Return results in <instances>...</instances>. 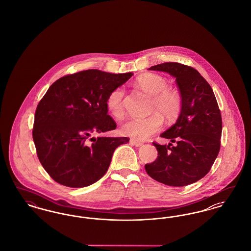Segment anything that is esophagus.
Masks as SVG:
<instances>
[{
	"mask_svg": "<svg viewBox=\"0 0 251 251\" xmlns=\"http://www.w3.org/2000/svg\"><path fill=\"white\" fill-rule=\"evenodd\" d=\"M130 143H131V145H133V146H135V147H141V146L143 145V142L137 141V140H135V139H131V140H130Z\"/></svg>",
	"mask_w": 251,
	"mask_h": 251,
	"instance_id": "1",
	"label": "esophagus"
}]
</instances>
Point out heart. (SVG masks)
Listing matches in <instances>:
<instances>
[{"mask_svg": "<svg viewBox=\"0 0 251 251\" xmlns=\"http://www.w3.org/2000/svg\"><path fill=\"white\" fill-rule=\"evenodd\" d=\"M138 88L145 93L152 96L151 112L157 111L167 120H174L179 115L181 107V99L179 93L167 87V81L156 73H147L139 76L135 82ZM124 91L117 88L108 96L106 100L109 113L121 119L124 116L123 100ZM164 120L158 113H154L143 119H131L121 126V132L135 140H147L163 127Z\"/></svg>", "mask_w": 251, "mask_h": 251, "instance_id": "obj_1", "label": "heart"}]
</instances>
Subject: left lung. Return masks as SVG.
<instances>
[{"mask_svg": "<svg viewBox=\"0 0 251 251\" xmlns=\"http://www.w3.org/2000/svg\"><path fill=\"white\" fill-rule=\"evenodd\" d=\"M150 71L169 73L176 79L181 98L179 118L161 137L177 142L153 143L158 156L146 164L149 176L169 186L194 183L210 171L220 150L222 119L211 85L191 67L168 62Z\"/></svg>", "mask_w": 251, "mask_h": 251, "instance_id": "left-lung-1", "label": "left lung"}]
</instances>
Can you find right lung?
Instances as JSON below:
<instances>
[{
  "mask_svg": "<svg viewBox=\"0 0 251 251\" xmlns=\"http://www.w3.org/2000/svg\"><path fill=\"white\" fill-rule=\"evenodd\" d=\"M132 74L87 70L50 86L36 107L33 139L42 167L56 182L74 188L93 184L106 173L115 150L129 142L90 137L117 128L106 100Z\"/></svg>",
  "mask_w": 251,
  "mask_h": 251,
  "instance_id": "obj_1",
  "label": "right lung"
}]
</instances>
